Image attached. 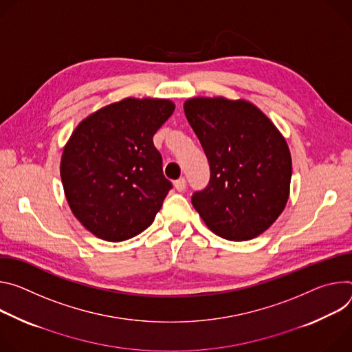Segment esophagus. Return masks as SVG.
Segmentation results:
<instances>
[{
  "instance_id": "esophagus-1",
  "label": "esophagus",
  "mask_w": 352,
  "mask_h": 352,
  "mask_svg": "<svg viewBox=\"0 0 352 352\" xmlns=\"http://www.w3.org/2000/svg\"><path fill=\"white\" fill-rule=\"evenodd\" d=\"M186 186H187V182H186L184 177H180V179H177V180L175 182V188H176L177 191H183V190L186 188Z\"/></svg>"
}]
</instances>
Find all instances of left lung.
Segmentation results:
<instances>
[{"mask_svg": "<svg viewBox=\"0 0 352 352\" xmlns=\"http://www.w3.org/2000/svg\"><path fill=\"white\" fill-rule=\"evenodd\" d=\"M184 113L210 165V182L192 194V207L223 239L258 236L288 201L292 162L284 137L246 100L194 98Z\"/></svg>", "mask_w": 352, "mask_h": 352, "instance_id": "1", "label": "left lung"}]
</instances>
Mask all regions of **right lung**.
<instances>
[{
  "mask_svg": "<svg viewBox=\"0 0 352 352\" xmlns=\"http://www.w3.org/2000/svg\"><path fill=\"white\" fill-rule=\"evenodd\" d=\"M175 104L127 98L88 116L61 156V180L72 214L95 236L122 242L155 219L172 188L153 134Z\"/></svg>",
  "mask_w": 352,
  "mask_h": 352,
  "instance_id": "add662e5",
  "label": "right lung"
}]
</instances>
